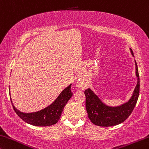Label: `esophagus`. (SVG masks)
I'll return each mask as SVG.
<instances>
[{"instance_id":"34e87169","label":"esophagus","mask_w":149,"mask_h":149,"mask_svg":"<svg viewBox=\"0 0 149 149\" xmlns=\"http://www.w3.org/2000/svg\"><path fill=\"white\" fill-rule=\"evenodd\" d=\"M78 85L79 86V87H81V88H85L86 87V82L85 81H78L77 82Z\"/></svg>"}]
</instances>
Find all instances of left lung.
Wrapping results in <instances>:
<instances>
[{
    "label": "left lung",
    "instance_id": "left-lung-1",
    "mask_svg": "<svg viewBox=\"0 0 149 149\" xmlns=\"http://www.w3.org/2000/svg\"><path fill=\"white\" fill-rule=\"evenodd\" d=\"M132 55L134 56L132 49ZM136 65V75L138 79L132 97L126 103L119 107H112L104 104L90 88L84 91L86 97V109L88 117L94 125L100 127H112L120 124L127 119L135 107L140 91V80Z\"/></svg>",
    "mask_w": 149,
    "mask_h": 149
}]
</instances>
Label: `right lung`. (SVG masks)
Wrapping results in <instances>:
<instances>
[{
    "label": "right lung",
    "mask_w": 149,
    "mask_h": 149,
    "mask_svg": "<svg viewBox=\"0 0 149 149\" xmlns=\"http://www.w3.org/2000/svg\"><path fill=\"white\" fill-rule=\"evenodd\" d=\"M71 84L63 90L53 103L45 109L32 113H23L14 107V111L19 117L28 124L37 126V127H48L55 125L61 118L64 107L72 96L70 91ZM11 100V99H10Z\"/></svg>",
    "instance_id": "obj_1"
}]
</instances>
